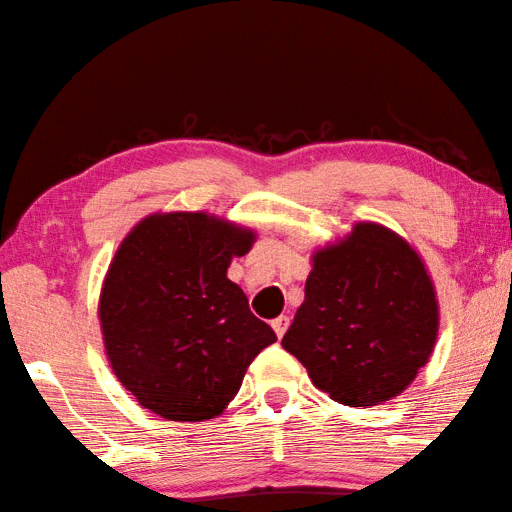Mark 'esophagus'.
<instances>
[{
    "label": "esophagus",
    "instance_id": "esophagus-1",
    "mask_svg": "<svg viewBox=\"0 0 512 512\" xmlns=\"http://www.w3.org/2000/svg\"><path fill=\"white\" fill-rule=\"evenodd\" d=\"M288 322H291V320H288L286 315H280V318H275V320H273V331L277 333V338H282V336H284L286 329H288Z\"/></svg>",
    "mask_w": 512,
    "mask_h": 512
}]
</instances>
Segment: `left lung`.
<instances>
[{
    "instance_id": "obj_1",
    "label": "left lung",
    "mask_w": 512,
    "mask_h": 512,
    "mask_svg": "<svg viewBox=\"0 0 512 512\" xmlns=\"http://www.w3.org/2000/svg\"><path fill=\"white\" fill-rule=\"evenodd\" d=\"M436 333L439 302L421 255L394 230L360 221L313 253L282 347L333 401L369 407L412 385Z\"/></svg>"
}]
</instances>
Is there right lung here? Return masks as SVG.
I'll return each mask as SVG.
<instances>
[{"label": "right lung", "instance_id": "add662e5", "mask_svg": "<svg viewBox=\"0 0 512 512\" xmlns=\"http://www.w3.org/2000/svg\"><path fill=\"white\" fill-rule=\"evenodd\" d=\"M253 244V230L206 212H159L118 246L100 329L111 369L145 410L192 423L219 416L277 340L226 275Z\"/></svg>", "mask_w": 512, "mask_h": 512}]
</instances>
